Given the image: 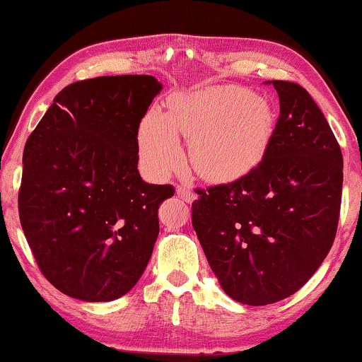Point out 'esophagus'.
<instances>
[{"label": "esophagus", "mask_w": 362, "mask_h": 362, "mask_svg": "<svg viewBox=\"0 0 362 362\" xmlns=\"http://www.w3.org/2000/svg\"><path fill=\"white\" fill-rule=\"evenodd\" d=\"M177 195H179L183 202L187 203H192L193 200H195V193H193V190H190L188 187H183V185H179L177 187Z\"/></svg>", "instance_id": "obj_1"}]
</instances>
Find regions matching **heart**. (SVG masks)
Listing matches in <instances>:
<instances>
[{
	"label": "heart",
	"mask_w": 362,
	"mask_h": 362,
	"mask_svg": "<svg viewBox=\"0 0 362 362\" xmlns=\"http://www.w3.org/2000/svg\"><path fill=\"white\" fill-rule=\"evenodd\" d=\"M274 132V111L249 90L195 91L170 101L169 115L149 111L139 128V152L154 175L164 177L183 162L177 134L192 142L195 170L215 182H233L256 169Z\"/></svg>",
	"instance_id": "1"
}]
</instances>
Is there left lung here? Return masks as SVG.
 Returning a JSON list of instances; mask_svg holds the SVG:
<instances>
[{
    "label": "left lung",
    "mask_w": 362,
    "mask_h": 362,
    "mask_svg": "<svg viewBox=\"0 0 362 362\" xmlns=\"http://www.w3.org/2000/svg\"><path fill=\"white\" fill-rule=\"evenodd\" d=\"M281 115L266 156L247 175L197 188L192 225L221 288L269 305L302 288L333 246L343 154L303 86L272 80Z\"/></svg>",
    "instance_id": "left-lung-1"
}]
</instances>
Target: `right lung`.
<instances>
[{"instance_id":"1","label":"right lung","mask_w":362,"mask_h":362,"mask_svg":"<svg viewBox=\"0 0 362 362\" xmlns=\"http://www.w3.org/2000/svg\"><path fill=\"white\" fill-rule=\"evenodd\" d=\"M160 90L151 75L75 81L30 132L19 220L40 272L69 297H123L149 262L157 210L175 193L137 170V131Z\"/></svg>"}]
</instances>
